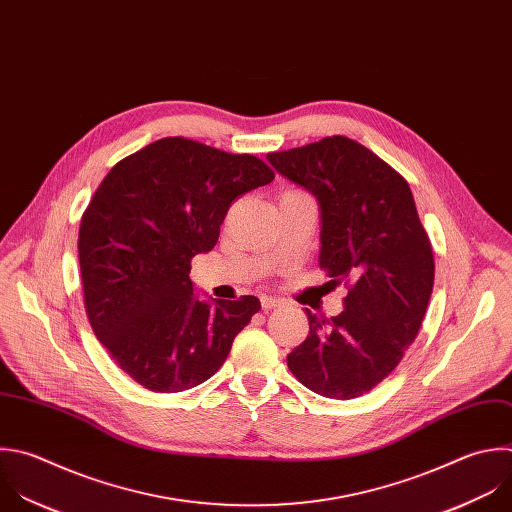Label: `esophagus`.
Instances as JSON below:
<instances>
[{
  "instance_id": "obj_1",
  "label": "esophagus",
  "mask_w": 512,
  "mask_h": 512,
  "mask_svg": "<svg viewBox=\"0 0 512 512\" xmlns=\"http://www.w3.org/2000/svg\"><path fill=\"white\" fill-rule=\"evenodd\" d=\"M283 305V299H277V297H261V307L265 311L269 309H275V307H281Z\"/></svg>"
}]
</instances>
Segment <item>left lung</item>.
<instances>
[{
    "mask_svg": "<svg viewBox=\"0 0 512 512\" xmlns=\"http://www.w3.org/2000/svg\"><path fill=\"white\" fill-rule=\"evenodd\" d=\"M287 181L319 207L317 263L348 283L346 309L307 313L309 335L287 356L311 392L350 400L400 364L426 313L434 259L408 183L372 150L346 136L267 154Z\"/></svg>",
    "mask_w": 512,
    "mask_h": 512,
    "instance_id": "8db88e82",
    "label": "left lung"
}]
</instances>
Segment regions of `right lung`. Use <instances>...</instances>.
I'll list each match as a JSON object with an SVG mask.
<instances>
[{
  "label": "right lung",
  "mask_w": 512,
  "mask_h": 512,
  "mask_svg": "<svg viewBox=\"0 0 512 512\" xmlns=\"http://www.w3.org/2000/svg\"><path fill=\"white\" fill-rule=\"evenodd\" d=\"M273 177L251 154L170 136L120 160L94 193L78 237L88 319L146 390L209 380L261 309L253 295L201 299L189 273L191 259L217 245L231 203Z\"/></svg>",
  "instance_id": "add662e5"
}]
</instances>
